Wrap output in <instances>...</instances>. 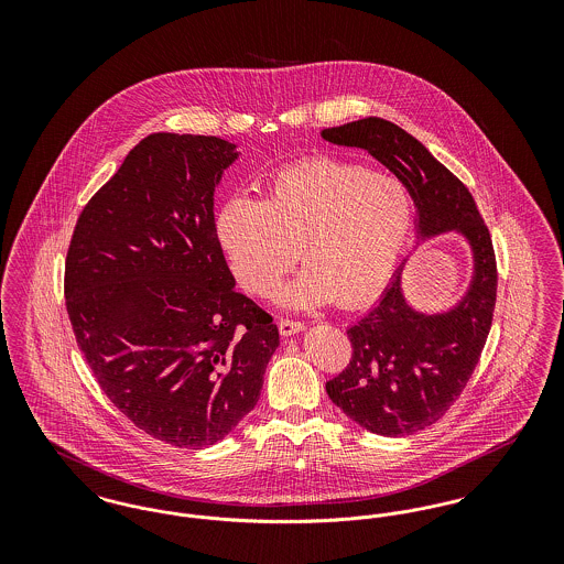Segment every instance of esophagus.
Returning a JSON list of instances; mask_svg holds the SVG:
<instances>
[{"instance_id":"1","label":"esophagus","mask_w":564,"mask_h":564,"mask_svg":"<svg viewBox=\"0 0 564 564\" xmlns=\"http://www.w3.org/2000/svg\"><path fill=\"white\" fill-rule=\"evenodd\" d=\"M302 329H304V323L302 322H294V319H281L279 322V332L283 336H292V334H297Z\"/></svg>"}]
</instances>
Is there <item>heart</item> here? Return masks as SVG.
I'll return each instance as SVG.
<instances>
[{
    "instance_id": "b5f03b06",
    "label": "heart",
    "mask_w": 564,
    "mask_h": 564,
    "mask_svg": "<svg viewBox=\"0 0 564 564\" xmlns=\"http://www.w3.org/2000/svg\"><path fill=\"white\" fill-rule=\"evenodd\" d=\"M414 196L395 175L336 159L279 169L262 200L228 198L215 219L217 239L247 292L270 295L297 260L308 264L281 300L315 306L375 297L414 228Z\"/></svg>"
}]
</instances>
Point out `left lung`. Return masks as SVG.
<instances>
[{"instance_id": "8db88e82", "label": "left lung", "mask_w": 564, "mask_h": 564, "mask_svg": "<svg viewBox=\"0 0 564 564\" xmlns=\"http://www.w3.org/2000/svg\"><path fill=\"white\" fill-rule=\"evenodd\" d=\"M322 134L366 150L402 180L414 196L419 239L456 230L474 251L471 285L448 313L414 311L398 270L375 308L347 329L349 366L325 384L329 400L364 430L410 435L451 410L480 361L497 300L492 239L467 186L398 124L364 118Z\"/></svg>"}]
</instances>
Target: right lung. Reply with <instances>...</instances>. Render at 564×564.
Masks as SVG:
<instances>
[{
    "label": "right lung",
    "mask_w": 564,
    "mask_h": 564,
    "mask_svg": "<svg viewBox=\"0 0 564 564\" xmlns=\"http://www.w3.org/2000/svg\"><path fill=\"white\" fill-rule=\"evenodd\" d=\"M235 148L148 134L82 209L65 260L67 315L99 387L177 448L235 430L279 347L269 313L235 290L215 230V186Z\"/></svg>",
    "instance_id": "add662e5"
}]
</instances>
